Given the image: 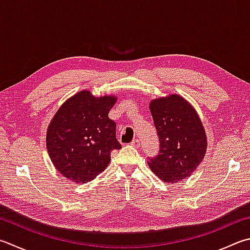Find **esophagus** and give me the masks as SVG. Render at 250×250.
Wrapping results in <instances>:
<instances>
[{"instance_id": "obj_1", "label": "esophagus", "mask_w": 250, "mask_h": 250, "mask_svg": "<svg viewBox=\"0 0 250 250\" xmlns=\"http://www.w3.org/2000/svg\"><path fill=\"white\" fill-rule=\"evenodd\" d=\"M130 145L133 146V147H135V148H139L140 141H139V139H134V140L130 143Z\"/></svg>"}]
</instances>
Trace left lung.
I'll list each match as a JSON object with an SVG mask.
<instances>
[{
  "label": "left lung",
  "instance_id": "obj_1",
  "mask_svg": "<svg viewBox=\"0 0 250 250\" xmlns=\"http://www.w3.org/2000/svg\"><path fill=\"white\" fill-rule=\"evenodd\" d=\"M160 151L148 160L151 171L164 183L173 184L192 175L204 160L208 141L205 127L195 110L180 95L150 101Z\"/></svg>",
  "mask_w": 250,
  "mask_h": 250
}]
</instances>
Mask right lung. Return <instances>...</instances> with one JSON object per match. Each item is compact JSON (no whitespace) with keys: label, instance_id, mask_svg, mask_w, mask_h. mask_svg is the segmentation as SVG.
Returning <instances> with one entry per match:
<instances>
[{"label":"right lung","instance_id":"obj_1","mask_svg":"<svg viewBox=\"0 0 250 250\" xmlns=\"http://www.w3.org/2000/svg\"><path fill=\"white\" fill-rule=\"evenodd\" d=\"M114 95L95 97L82 90L65 101L46 129V149L55 168L72 182L87 183L111 161V152L121 149L115 122L109 112Z\"/></svg>","mask_w":250,"mask_h":250}]
</instances>
